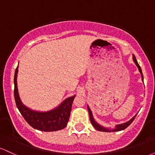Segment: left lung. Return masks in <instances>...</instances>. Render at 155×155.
<instances>
[{"label": "left lung", "mask_w": 155, "mask_h": 155, "mask_svg": "<svg viewBox=\"0 0 155 155\" xmlns=\"http://www.w3.org/2000/svg\"><path fill=\"white\" fill-rule=\"evenodd\" d=\"M133 61H134V63H136V65H137V67H138V70H139L140 73V74H141V78H142V80H143V74H142L141 68H140V65H138V62H137L136 58V57H135L134 54L133 55ZM87 108H88V111H89V115H90V122H91V124H92V126H93V127H95L96 130H97L103 131V132H111V131H120V130H122L127 128V127H128L130 124L132 123L133 121L134 120V119L136 118V116H134L132 119H131L130 120H129L128 122H124V123H122V124H117L116 127H115V129L109 130L108 128H106V127H103V126H101L99 124H97V122H96L94 120L93 117H92V111H91V110H90V108H89V106H87Z\"/></svg>", "instance_id": "obj_1"}]
</instances>
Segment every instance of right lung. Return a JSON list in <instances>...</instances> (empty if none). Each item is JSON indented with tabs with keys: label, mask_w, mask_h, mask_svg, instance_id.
Returning a JSON list of instances; mask_svg holds the SVG:
<instances>
[{
	"label": "right lung",
	"mask_w": 155,
	"mask_h": 155,
	"mask_svg": "<svg viewBox=\"0 0 155 155\" xmlns=\"http://www.w3.org/2000/svg\"><path fill=\"white\" fill-rule=\"evenodd\" d=\"M18 66L15 70L14 83H15V99L17 107L24 119L31 127L41 131L50 132L60 130L66 127L70 118L72 104L75 95L68 97L54 109L47 112H38L30 109L21 102L19 97L17 85V76Z\"/></svg>",
	"instance_id": "right-lung-1"
}]
</instances>
